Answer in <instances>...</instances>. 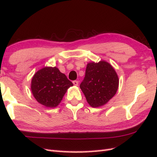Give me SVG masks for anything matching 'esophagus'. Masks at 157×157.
Wrapping results in <instances>:
<instances>
[{"label":"esophagus","mask_w":157,"mask_h":157,"mask_svg":"<svg viewBox=\"0 0 157 157\" xmlns=\"http://www.w3.org/2000/svg\"><path fill=\"white\" fill-rule=\"evenodd\" d=\"M73 84L75 85V86H78L79 82H78V81H77V80H74V81H73Z\"/></svg>","instance_id":"esophagus-1"}]
</instances>
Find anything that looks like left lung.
<instances>
[{"instance_id": "8db88e82", "label": "left lung", "mask_w": 157, "mask_h": 157, "mask_svg": "<svg viewBox=\"0 0 157 157\" xmlns=\"http://www.w3.org/2000/svg\"><path fill=\"white\" fill-rule=\"evenodd\" d=\"M119 86V78L113 67L105 61L87 64L85 77L80 87L92 107L106 104L115 95Z\"/></svg>"}]
</instances>
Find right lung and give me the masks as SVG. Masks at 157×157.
<instances>
[{"label":"right lung","instance_id":"add662e5","mask_svg":"<svg viewBox=\"0 0 157 157\" xmlns=\"http://www.w3.org/2000/svg\"><path fill=\"white\" fill-rule=\"evenodd\" d=\"M73 83L56 67H44L33 75L31 91L40 104L54 108L60 103L68 88Z\"/></svg>","mask_w":157,"mask_h":157}]
</instances>
